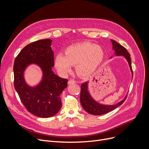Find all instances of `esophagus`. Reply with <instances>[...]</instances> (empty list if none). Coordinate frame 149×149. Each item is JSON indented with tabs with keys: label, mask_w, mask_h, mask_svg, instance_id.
Returning <instances> with one entry per match:
<instances>
[{
	"label": "esophagus",
	"mask_w": 149,
	"mask_h": 149,
	"mask_svg": "<svg viewBox=\"0 0 149 149\" xmlns=\"http://www.w3.org/2000/svg\"><path fill=\"white\" fill-rule=\"evenodd\" d=\"M76 83V81H75V80H72V79H71V80H69V81H68V84H74V83Z\"/></svg>",
	"instance_id": "esophagus-1"
}]
</instances>
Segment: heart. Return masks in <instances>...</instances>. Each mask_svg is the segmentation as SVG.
Returning a JSON list of instances; mask_svg holds the SVG:
<instances>
[{"label":"heart","instance_id":"b5f03b06","mask_svg":"<svg viewBox=\"0 0 149 149\" xmlns=\"http://www.w3.org/2000/svg\"><path fill=\"white\" fill-rule=\"evenodd\" d=\"M104 57V51L100 46L91 43H78L67 48L65 55L58 54L55 58V65L63 74L71 71L72 65L76 66L77 73L86 77L95 71Z\"/></svg>","mask_w":149,"mask_h":149}]
</instances>
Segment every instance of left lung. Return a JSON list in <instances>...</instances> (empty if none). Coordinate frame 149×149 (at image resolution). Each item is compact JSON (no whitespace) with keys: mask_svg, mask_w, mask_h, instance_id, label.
Listing matches in <instances>:
<instances>
[{"mask_svg":"<svg viewBox=\"0 0 149 149\" xmlns=\"http://www.w3.org/2000/svg\"><path fill=\"white\" fill-rule=\"evenodd\" d=\"M112 43V48L115 51V54L116 56H124L127 60L129 67L132 72L133 77V71L132 68V63L130 55L127 51V49L123 47L122 45L117 43L113 40H111ZM112 58V57H111ZM127 95L121 100L120 102L114 105H104L100 104L97 102L95 100L93 99L88 91V82H85L81 85V92H80V102L81 106L84 110L88 113L94 115H101L107 113L111 112L116 107L121 106L124 101L126 100Z\"/></svg>","mask_w":149,"mask_h":149,"instance_id":"left-lung-1","label":"left lung"}]
</instances>
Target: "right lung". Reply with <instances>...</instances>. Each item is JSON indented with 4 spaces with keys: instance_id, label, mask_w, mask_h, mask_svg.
I'll return each instance as SVG.
<instances>
[{
    "instance_id": "add662e5",
    "label": "right lung",
    "mask_w": 149,
    "mask_h": 149,
    "mask_svg": "<svg viewBox=\"0 0 149 149\" xmlns=\"http://www.w3.org/2000/svg\"><path fill=\"white\" fill-rule=\"evenodd\" d=\"M52 40L43 39L23 48L14 63V88L23 104L28 112L41 118H49L57 114L61 107L60 95L66 87L68 80L62 79L52 70L54 66ZM31 64L39 66L43 77L36 87L27 84L24 72Z\"/></svg>"
}]
</instances>
